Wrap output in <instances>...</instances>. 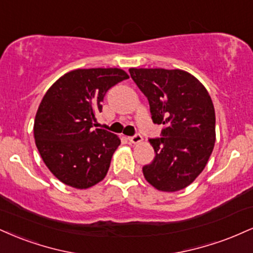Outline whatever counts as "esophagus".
<instances>
[{
	"instance_id": "1",
	"label": "esophagus",
	"mask_w": 253,
	"mask_h": 253,
	"mask_svg": "<svg viewBox=\"0 0 253 253\" xmlns=\"http://www.w3.org/2000/svg\"><path fill=\"white\" fill-rule=\"evenodd\" d=\"M128 141L132 142V144H138V142L142 141V136L140 134H135L133 136H128Z\"/></svg>"
}]
</instances>
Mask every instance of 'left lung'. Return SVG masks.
<instances>
[{
  "label": "left lung",
  "mask_w": 253,
  "mask_h": 253,
  "mask_svg": "<svg viewBox=\"0 0 253 253\" xmlns=\"http://www.w3.org/2000/svg\"><path fill=\"white\" fill-rule=\"evenodd\" d=\"M130 78L150 103L152 120L163 125L150 139L156 158L142 167L157 190L175 192L194 181L214 147L215 114L206 88L180 69L130 68Z\"/></svg>",
  "instance_id": "obj_1"
}]
</instances>
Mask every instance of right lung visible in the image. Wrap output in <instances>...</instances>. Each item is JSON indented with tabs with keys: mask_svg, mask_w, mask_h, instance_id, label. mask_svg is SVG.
Instances as JSON below:
<instances>
[{
	"mask_svg": "<svg viewBox=\"0 0 253 253\" xmlns=\"http://www.w3.org/2000/svg\"><path fill=\"white\" fill-rule=\"evenodd\" d=\"M129 77L119 68L77 69L61 77L40 103L34 123L36 147L63 184L88 188L107 174L120 139L94 128L109 88Z\"/></svg>",
	"mask_w": 253,
	"mask_h": 253,
	"instance_id": "1",
	"label": "right lung"
}]
</instances>
